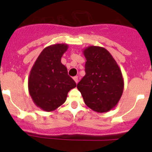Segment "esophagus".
I'll return each mask as SVG.
<instances>
[{"label": "esophagus", "mask_w": 152, "mask_h": 152, "mask_svg": "<svg viewBox=\"0 0 152 152\" xmlns=\"http://www.w3.org/2000/svg\"><path fill=\"white\" fill-rule=\"evenodd\" d=\"M73 80H74L75 82L77 84L78 82H79V78H78V76H74V77H73Z\"/></svg>", "instance_id": "obj_1"}]
</instances>
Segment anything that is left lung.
Wrapping results in <instances>:
<instances>
[{"label":"left lung","mask_w":152,"mask_h":152,"mask_svg":"<svg viewBox=\"0 0 152 152\" xmlns=\"http://www.w3.org/2000/svg\"><path fill=\"white\" fill-rule=\"evenodd\" d=\"M85 76L78 83L85 104L97 113H107L118 103L124 91L122 73L104 48L91 45L83 50Z\"/></svg>","instance_id":"left-lung-1"}]
</instances>
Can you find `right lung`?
Wrapping results in <instances>:
<instances>
[{"label": "right lung", "instance_id": "obj_1", "mask_svg": "<svg viewBox=\"0 0 152 152\" xmlns=\"http://www.w3.org/2000/svg\"><path fill=\"white\" fill-rule=\"evenodd\" d=\"M67 44H54L42 50L28 76V92L37 107L51 112L63 104L67 93L76 84L61 62Z\"/></svg>", "mask_w": 152, "mask_h": 152}]
</instances>
